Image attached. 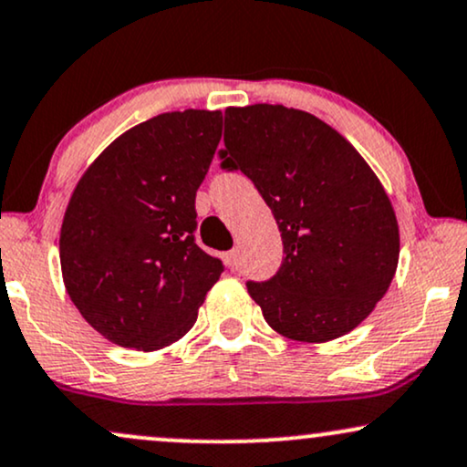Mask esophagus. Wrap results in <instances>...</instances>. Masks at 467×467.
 <instances>
[{"label": "esophagus", "mask_w": 467, "mask_h": 467, "mask_svg": "<svg viewBox=\"0 0 467 467\" xmlns=\"http://www.w3.org/2000/svg\"><path fill=\"white\" fill-rule=\"evenodd\" d=\"M226 263L230 265V269H237L239 267V252L237 250H230L226 254Z\"/></svg>", "instance_id": "1"}]
</instances>
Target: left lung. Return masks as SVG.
Here are the masks:
<instances>
[{"mask_svg":"<svg viewBox=\"0 0 467 467\" xmlns=\"http://www.w3.org/2000/svg\"><path fill=\"white\" fill-rule=\"evenodd\" d=\"M222 167L248 176L276 219L283 265L248 294L276 333L324 344L357 328L389 289L398 219L363 156L316 115L254 104L223 115Z\"/></svg>","mask_w":467,"mask_h":467,"instance_id":"8db88e82","label":"left lung"}]
</instances>
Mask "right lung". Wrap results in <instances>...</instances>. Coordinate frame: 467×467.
<instances>
[{"mask_svg": "<svg viewBox=\"0 0 467 467\" xmlns=\"http://www.w3.org/2000/svg\"><path fill=\"white\" fill-rule=\"evenodd\" d=\"M222 110L162 112L115 139L73 189L60 228L67 294L99 335L151 352L191 330L223 265L195 244V191Z\"/></svg>", "mask_w": 467, "mask_h": 467, "instance_id": "add662e5", "label": "right lung"}]
</instances>
